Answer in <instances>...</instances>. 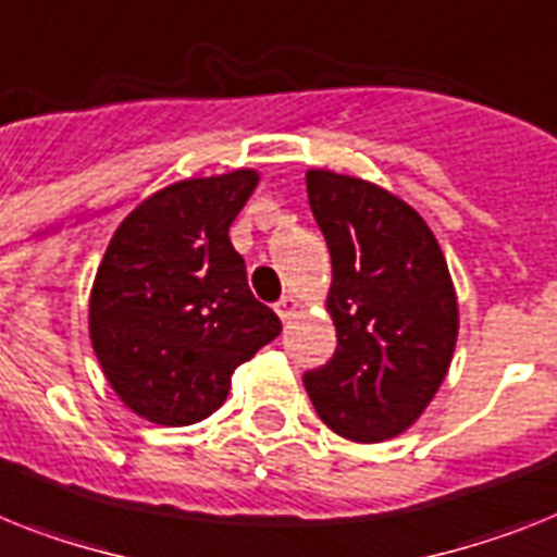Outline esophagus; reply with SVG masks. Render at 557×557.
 Here are the masks:
<instances>
[{
	"instance_id": "1",
	"label": "esophagus",
	"mask_w": 557,
	"mask_h": 557,
	"mask_svg": "<svg viewBox=\"0 0 557 557\" xmlns=\"http://www.w3.org/2000/svg\"><path fill=\"white\" fill-rule=\"evenodd\" d=\"M296 310H298V301L293 296H284L282 301L275 305V312H278V319L282 321L293 319V315H296Z\"/></svg>"
}]
</instances>
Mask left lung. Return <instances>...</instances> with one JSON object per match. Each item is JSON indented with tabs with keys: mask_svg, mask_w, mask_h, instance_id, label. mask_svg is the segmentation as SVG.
Here are the masks:
<instances>
[{
	"mask_svg": "<svg viewBox=\"0 0 557 557\" xmlns=\"http://www.w3.org/2000/svg\"><path fill=\"white\" fill-rule=\"evenodd\" d=\"M307 199L333 259L327 312L338 347L305 387L342 438L375 444L410 430L447 375L458 298L433 230L364 178L307 170Z\"/></svg>",
	"mask_w": 557,
	"mask_h": 557,
	"instance_id": "obj_1",
	"label": "left lung"
}]
</instances>
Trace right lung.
Wrapping results in <instances>:
<instances>
[{
    "label": "right lung",
    "instance_id": "1",
    "mask_svg": "<svg viewBox=\"0 0 557 557\" xmlns=\"http://www.w3.org/2000/svg\"><path fill=\"white\" fill-rule=\"evenodd\" d=\"M256 170L185 178L141 201L110 238L90 289V342L104 379L136 416L205 421L238 364L282 333L247 287L230 224Z\"/></svg>",
    "mask_w": 557,
    "mask_h": 557
}]
</instances>
